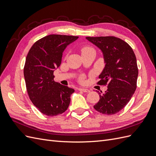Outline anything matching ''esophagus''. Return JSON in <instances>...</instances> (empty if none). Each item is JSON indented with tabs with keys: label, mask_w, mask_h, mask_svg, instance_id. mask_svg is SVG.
<instances>
[{
	"label": "esophagus",
	"mask_w": 156,
	"mask_h": 156,
	"mask_svg": "<svg viewBox=\"0 0 156 156\" xmlns=\"http://www.w3.org/2000/svg\"><path fill=\"white\" fill-rule=\"evenodd\" d=\"M79 90L84 92H90V90L86 89V88H79Z\"/></svg>",
	"instance_id": "obj_1"
}]
</instances>
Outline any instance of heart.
Returning <instances> with one entry per match:
<instances>
[{"instance_id": "1", "label": "heart", "mask_w": 156, "mask_h": 156, "mask_svg": "<svg viewBox=\"0 0 156 156\" xmlns=\"http://www.w3.org/2000/svg\"><path fill=\"white\" fill-rule=\"evenodd\" d=\"M91 49H92V48H90V47H89V46H85V47H84V48L82 49V52L89 51V50H91ZM83 79H84V77L82 76V77H81V79L83 80Z\"/></svg>"}]
</instances>
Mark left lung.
Returning a JSON list of instances; mask_svg holds the SVG:
<instances>
[{"label": "left lung", "instance_id": "obj_1", "mask_svg": "<svg viewBox=\"0 0 156 156\" xmlns=\"http://www.w3.org/2000/svg\"><path fill=\"white\" fill-rule=\"evenodd\" d=\"M102 51L105 68L99 75L100 85H107L95 109L107 115H115L129 101L136 88L138 68L136 56L130 45L115 36L87 37Z\"/></svg>", "mask_w": 156, "mask_h": 156}]
</instances>
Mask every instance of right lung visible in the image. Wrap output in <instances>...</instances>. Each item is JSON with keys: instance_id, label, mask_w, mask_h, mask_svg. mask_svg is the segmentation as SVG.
Listing matches in <instances>:
<instances>
[{"instance_id": "obj_1", "label": "right lung", "mask_w": 156, "mask_h": 156, "mask_svg": "<svg viewBox=\"0 0 156 156\" xmlns=\"http://www.w3.org/2000/svg\"><path fill=\"white\" fill-rule=\"evenodd\" d=\"M78 36L51 34L36 41L27 54L24 77L30 100L42 114L54 116L67 110L74 89L54 81L66 48Z\"/></svg>"}]
</instances>
